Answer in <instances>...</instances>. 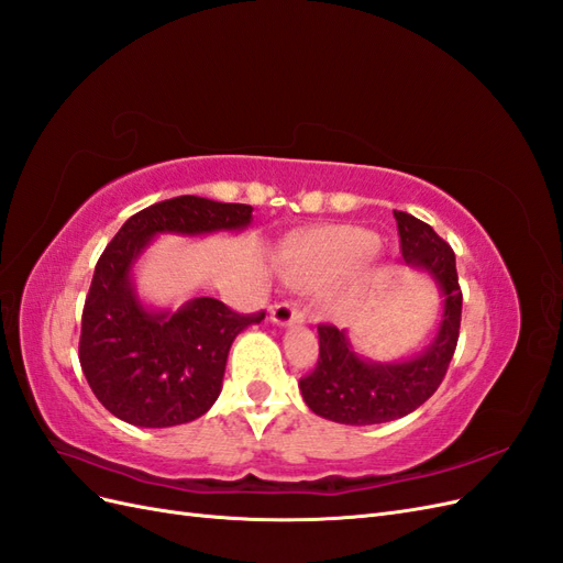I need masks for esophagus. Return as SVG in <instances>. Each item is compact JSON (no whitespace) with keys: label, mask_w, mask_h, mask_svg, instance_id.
Instances as JSON below:
<instances>
[{"label":"esophagus","mask_w":563,"mask_h":563,"mask_svg":"<svg viewBox=\"0 0 563 563\" xmlns=\"http://www.w3.org/2000/svg\"><path fill=\"white\" fill-rule=\"evenodd\" d=\"M269 319H272V323H277V327H288V323L302 321V319H305V312L298 308L296 302L284 300V302H277L275 308H272Z\"/></svg>","instance_id":"esophagus-1"}]
</instances>
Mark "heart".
<instances>
[{
  "label": "heart",
  "instance_id": "b5f03b06",
  "mask_svg": "<svg viewBox=\"0 0 563 563\" xmlns=\"http://www.w3.org/2000/svg\"><path fill=\"white\" fill-rule=\"evenodd\" d=\"M373 236L360 228H323L298 236L286 249L288 275L298 284H321L343 275L368 253Z\"/></svg>",
  "mask_w": 563,
  "mask_h": 563
}]
</instances>
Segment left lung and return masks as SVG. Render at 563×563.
<instances>
[{"instance_id":"obj_1","label":"left lung","mask_w":563,"mask_h":563,"mask_svg":"<svg viewBox=\"0 0 563 563\" xmlns=\"http://www.w3.org/2000/svg\"><path fill=\"white\" fill-rule=\"evenodd\" d=\"M395 218L406 265L428 272L444 294V319L428 350L397 364L362 360L350 347L345 331L319 323V360L298 387L310 411L333 422L378 424L416 411L444 380L457 345L463 291L457 284L455 253L411 213L395 211Z\"/></svg>"}]
</instances>
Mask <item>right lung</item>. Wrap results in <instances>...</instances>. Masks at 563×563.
<instances>
[{"mask_svg": "<svg viewBox=\"0 0 563 563\" xmlns=\"http://www.w3.org/2000/svg\"><path fill=\"white\" fill-rule=\"evenodd\" d=\"M249 203L183 195L131 216L98 258L81 312L79 364L96 399L139 428H174L203 416L220 395L232 340L265 312L240 314L216 298L178 312L145 310L131 267L152 236L244 230Z\"/></svg>", "mask_w": 563, "mask_h": 563, "instance_id": "add662e5", "label": "right lung"}]
</instances>
